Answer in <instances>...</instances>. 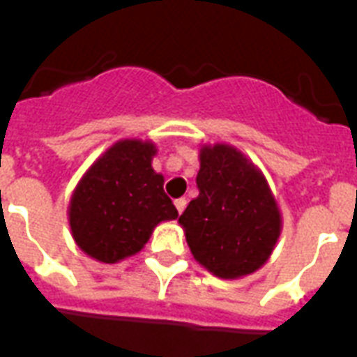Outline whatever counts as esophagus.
<instances>
[{"mask_svg":"<svg viewBox=\"0 0 357 357\" xmlns=\"http://www.w3.org/2000/svg\"><path fill=\"white\" fill-rule=\"evenodd\" d=\"M174 204H176V208H178V214H181V212L185 210L187 201L185 199H176V201H174Z\"/></svg>","mask_w":357,"mask_h":357,"instance_id":"obj_1","label":"esophagus"}]
</instances>
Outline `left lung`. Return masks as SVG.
<instances>
[{
    "instance_id": "obj_1",
    "label": "left lung",
    "mask_w": 357,
    "mask_h": 357,
    "mask_svg": "<svg viewBox=\"0 0 357 357\" xmlns=\"http://www.w3.org/2000/svg\"><path fill=\"white\" fill-rule=\"evenodd\" d=\"M199 162V197L179 216L191 255L220 279L250 275L268 262L283 229L275 195L233 145H202Z\"/></svg>"
}]
</instances>
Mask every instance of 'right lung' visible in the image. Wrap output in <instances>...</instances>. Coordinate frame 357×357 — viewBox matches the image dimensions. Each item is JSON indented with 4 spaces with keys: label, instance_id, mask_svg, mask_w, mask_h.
I'll use <instances>...</instances> for the list:
<instances>
[{
    "label": "right lung",
    "instance_id": "add662e5",
    "mask_svg": "<svg viewBox=\"0 0 357 357\" xmlns=\"http://www.w3.org/2000/svg\"><path fill=\"white\" fill-rule=\"evenodd\" d=\"M156 145L120 139L82 176L68 204V225L82 252L102 264L137 255L155 227L178 218L156 174Z\"/></svg>",
    "mask_w": 357,
    "mask_h": 357
}]
</instances>
